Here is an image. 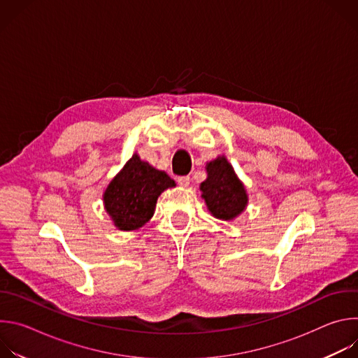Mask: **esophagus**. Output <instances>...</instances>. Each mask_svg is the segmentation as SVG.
Listing matches in <instances>:
<instances>
[{"label":"esophagus","mask_w":358,"mask_h":358,"mask_svg":"<svg viewBox=\"0 0 358 358\" xmlns=\"http://www.w3.org/2000/svg\"><path fill=\"white\" fill-rule=\"evenodd\" d=\"M178 185L180 187H184V188H187L188 185H189V181H191V178L188 177V176H182V177H178Z\"/></svg>","instance_id":"34e87169"}]
</instances>
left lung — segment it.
Listing matches in <instances>:
<instances>
[{
  "mask_svg": "<svg viewBox=\"0 0 358 358\" xmlns=\"http://www.w3.org/2000/svg\"><path fill=\"white\" fill-rule=\"evenodd\" d=\"M207 180L199 189L210 213L224 221H232L248 206V194L242 181L224 156L207 163Z\"/></svg>",
  "mask_w": 358,
  "mask_h": 358,
  "instance_id": "obj_1",
  "label": "left lung"
}]
</instances>
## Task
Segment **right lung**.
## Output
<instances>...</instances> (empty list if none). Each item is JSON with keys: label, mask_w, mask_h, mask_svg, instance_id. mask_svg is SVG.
<instances>
[{"label": "right lung", "mask_w": 358, "mask_h": 358, "mask_svg": "<svg viewBox=\"0 0 358 358\" xmlns=\"http://www.w3.org/2000/svg\"><path fill=\"white\" fill-rule=\"evenodd\" d=\"M174 185L164 171L134 155L108 185L103 194L105 210L117 229H138L155 214L160 194Z\"/></svg>", "instance_id": "obj_1"}]
</instances>
